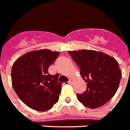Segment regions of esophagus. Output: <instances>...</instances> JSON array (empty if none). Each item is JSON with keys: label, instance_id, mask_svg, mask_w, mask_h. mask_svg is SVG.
I'll return each instance as SVG.
<instances>
[{"label": "esophagus", "instance_id": "esophagus-1", "mask_svg": "<svg viewBox=\"0 0 130 130\" xmlns=\"http://www.w3.org/2000/svg\"><path fill=\"white\" fill-rule=\"evenodd\" d=\"M68 83H69L70 84H72L74 83V80H72V79H70Z\"/></svg>", "mask_w": 130, "mask_h": 130}]
</instances>
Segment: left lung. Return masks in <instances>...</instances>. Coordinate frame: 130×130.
Wrapping results in <instances>:
<instances>
[{
  "label": "left lung",
  "instance_id": "left-lung-1",
  "mask_svg": "<svg viewBox=\"0 0 130 130\" xmlns=\"http://www.w3.org/2000/svg\"><path fill=\"white\" fill-rule=\"evenodd\" d=\"M80 68V75L86 84L83 94H76L78 101L91 109L101 107L116 93L122 71L114 58L92 50L68 51Z\"/></svg>",
  "mask_w": 130,
  "mask_h": 130
}]
</instances>
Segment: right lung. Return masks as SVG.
<instances>
[{
  "label": "right lung",
  "instance_id": "1",
  "mask_svg": "<svg viewBox=\"0 0 130 130\" xmlns=\"http://www.w3.org/2000/svg\"><path fill=\"white\" fill-rule=\"evenodd\" d=\"M59 54V52L48 49L34 50L14 62L12 85L17 96L29 108L45 111L58 101L62 83L58 80L59 75L50 74L48 69Z\"/></svg>",
  "mask_w": 130,
  "mask_h": 130
}]
</instances>
